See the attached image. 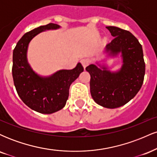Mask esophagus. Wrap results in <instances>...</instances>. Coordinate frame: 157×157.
I'll return each instance as SVG.
<instances>
[{
    "instance_id": "obj_1",
    "label": "esophagus",
    "mask_w": 157,
    "mask_h": 157,
    "mask_svg": "<svg viewBox=\"0 0 157 157\" xmlns=\"http://www.w3.org/2000/svg\"><path fill=\"white\" fill-rule=\"evenodd\" d=\"M81 63L84 68H86L90 63V61L89 59H82V60H81Z\"/></svg>"
}]
</instances>
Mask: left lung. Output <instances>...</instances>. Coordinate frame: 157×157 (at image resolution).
<instances>
[{
  "label": "left lung",
  "instance_id": "left-lung-1",
  "mask_svg": "<svg viewBox=\"0 0 157 157\" xmlns=\"http://www.w3.org/2000/svg\"><path fill=\"white\" fill-rule=\"evenodd\" d=\"M113 39L106 45L110 55L121 53L122 66L111 72L102 66L89 65L86 70L91 75L90 91L95 102L108 109L124 105L136 96L143 83L145 64L142 45L130 32L116 26H106Z\"/></svg>",
  "mask_w": 157,
  "mask_h": 157
}]
</instances>
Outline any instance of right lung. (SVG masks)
Masks as SVG:
<instances>
[{
	"mask_svg": "<svg viewBox=\"0 0 157 157\" xmlns=\"http://www.w3.org/2000/svg\"><path fill=\"white\" fill-rule=\"evenodd\" d=\"M60 26L48 23L27 32L13 51L12 77L20 98L30 109L41 113H55L66 105L71 84L83 71L80 63L71 70H60L49 77H40L32 70L26 57L31 40L40 32L57 29Z\"/></svg>",
	"mask_w": 157,
	"mask_h": 157,
	"instance_id": "add662e5",
	"label": "right lung"
}]
</instances>
